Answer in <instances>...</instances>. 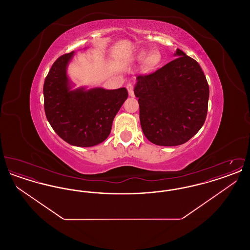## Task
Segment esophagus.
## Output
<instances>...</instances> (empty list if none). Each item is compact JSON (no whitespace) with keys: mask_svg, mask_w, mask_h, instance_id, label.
I'll list each match as a JSON object with an SVG mask.
<instances>
[{"mask_svg":"<svg viewBox=\"0 0 250 250\" xmlns=\"http://www.w3.org/2000/svg\"><path fill=\"white\" fill-rule=\"evenodd\" d=\"M126 88H127V91H128V94L130 96H134V86L133 84L128 83L126 85Z\"/></svg>","mask_w":250,"mask_h":250,"instance_id":"1","label":"esophagus"}]
</instances>
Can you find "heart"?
<instances>
[{
	"label": "heart",
	"instance_id": "heart-1",
	"mask_svg": "<svg viewBox=\"0 0 250 250\" xmlns=\"http://www.w3.org/2000/svg\"><path fill=\"white\" fill-rule=\"evenodd\" d=\"M136 59L138 60V61H144V60H146L147 65L149 67L153 68V67L157 66L161 62L162 57H161V54L158 51H155H155L150 52L149 54L147 52H145V51H142V52H140L136 56Z\"/></svg>",
	"mask_w": 250,
	"mask_h": 250
}]
</instances>
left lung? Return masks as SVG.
Returning a JSON list of instances; mask_svg holds the SVG:
<instances>
[{"mask_svg": "<svg viewBox=\"0 0 250 250\" xmlns=\"http://www.w3.org/2000/svg\"><path fill=\"white\" fill-rule=\"evenodd\" d=\"M176 59L137 77L140 121L145 137L160 146L187 143L207 115L209 85L197 61L177 48Z\"/></svg>", "mask_w": 250, "mask_h": 250, "instance_id": "left-lung-1", "label": "left lung"}]
</instances>
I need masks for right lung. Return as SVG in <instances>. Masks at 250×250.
I'll use <instances>...</instances> for the list:
<instances>
[{"mask_svg":"<svg viewBox=\"0 0 250 250\" xmlns=\"http://www.w3.org/2000/svg\"><path fill=\"white\" fill-rule=\"evenodd\" d=\"M74 51L54 62L44 83V107L56 134L74 146L91 147L104 142L128 94L125 88L72 90L66 68Z\"/></svg>","mask_w":250,"mask_h":250,"instance_id":"add662e5","label":"right lung"}]
</instances>
